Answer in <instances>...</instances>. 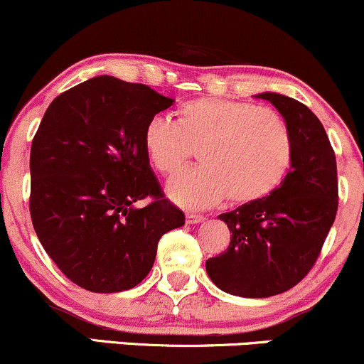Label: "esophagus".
<instances>
[{"label": "esophagus", "mask_w": 364, "mask_h": 364, "mask_svg": "<svg viewBox=\"0 0 364 364\" xmlns=\"http://www.w3.org/2000/svg\"><path fill=\"white\" fill-rule=\"evenodd\" d=\"M205 220L203 215H195V213H186V224L195 225V224H201Z\"/></svg>", "instance_id": "1"}]
</instances>
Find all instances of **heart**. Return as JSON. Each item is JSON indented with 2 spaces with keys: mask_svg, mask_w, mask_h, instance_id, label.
I'll return each mask as SVG.
<instances>
[{
  "mask_svg": "<svg viewBox=\"0 0 364 364\" xmlns=\"http://www.w3.org/2000/svg\"><path fill=\"white\" fill-rule=\"evenodd\" d=\"M149 161L174 174L198 149L201 166L169 179V198L188 210H205L225 198L244 205L273 193L293 161L290 127L278 112L247 102L205 98L188 102L179 122L156 115L144 130Z\"/></svg>",
  "mask_w": 364,
  "mask_h": 364,
  "instance_id": "heart-1",
  "label": "heart"
}]
</instances>
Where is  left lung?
Returning a JSON list of instances; mask_svg holds the SVG:
<instances>
[{
    "label": "left lung",
    "mask_w": 364,
    "mask_h": 364,
    "mask_svg": "<svg viewBox=\"0 0 364 364\" xmlns=\"http://www.w3.org/2000/svg\"><path fill=\"white\" fill-rule=\"evenodd\" d=\"M256 98L274 105L290 127V171L273 193L218 215L232 232L230 244L205 264L220 290L246 299L278 295L307 277L339 203L336 154L321 120L288 96Z\"/></svg>",
    "instance_id": "left-lung-1"
}]
</instances>
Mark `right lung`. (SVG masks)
I'll return each instance as SVG.
<instances>
[{
  "label": "right lung",
  "mask_w": 364,
  "mask_h": 364,
  "mask_svg": "<svg viewBox=\"0 0 364 364\" xmlns=\"http://www.w3.org/2000/svg\"><path fill=\"white\" fill-rule=\"evenodd\" d=\"M113 76L91 77L49 105L30 151V215L57 268L95 293L134 288L157 242L185 225L144 149L147 122L173 105ZM151 198L146 208L134 201Z\"/></svg>",
  "instance_id": "right-lung-1"
}]
</instances>
